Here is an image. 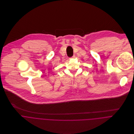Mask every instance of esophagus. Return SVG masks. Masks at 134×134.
I'll list each match as a JSON object with an SVG mask.
<instances>
[{
  "instance_id": "34e87169",
  "label": "esophagus",
  "mask_w": 134,
  "mask_h": 134,
  "mask_svg": "<svg viewBox=\"0 0 134 134\" xmlns=\"http://www.w3.org/2000/svg\"><path fill=\"white\" fill-rule=\"evenodd\" d=\"M75 58V56H73L71 58H72V59H74V58Z\"/></svg>"
}]
</instances>
